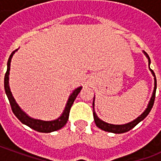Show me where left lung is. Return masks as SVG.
I'll return each instance as SVG.
<instances>
[{
    "mask_svg": "<svg viewBox=\"0 0 161 161\" xmlns=\"http://www.w3.org/2000/svg\"><path fill=\"white\" fill-rule=\"evenodd\" d=\"M145 53L146 57L148 58V64H150L151 63V61H150V58L147 55V53ZM149 69H150V67H149ZM151 72H152L153 76L154 77V89H153V92L152 97H151V99H150V101L148 103V105H147V108H146V110L143 113H142V115L138 116L137 118L134 120V121H132L131 122H128V123H126V124H122V125H114V124H109V123H107V122H105V121H102L101 119H99L97 117V115L96 114V112L94 110V101H93V115H94V121L96 125L97 126L98 128H101L102 130H104V131L107 132H110V133H115V134H121V133H125V132H128L129 131L130 129L135 127L136 125L138 124L140 121H142V120H144V119L147 117V115H148L149 112L151 111V109H152L153 106V103H154V99H155V92H156V87H157V82H156V77H155V74L153 72V70H151ZM95 100V97H94Z\"/></svg>",
    "mask_w": 161,
    "mask_h": 161,
    "instance_id": "left-lung-1",
    "label": "left lung"
}]
</instances>
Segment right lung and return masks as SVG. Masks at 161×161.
Segmentation results:
<instances>
[{
	"mask_svg": "<svg viewBox=\"0 0 161 161\" xmlns=\"http://www.w3.org/2000/svg\"><path fill=\"white\" fill-rule=\"evenodd\" d=\"M17 50L14 51L11 55L9 57L8 61V69H7V72L5 74V77H4V88H5V92L7 94V97L8 98L9 103L11 105V108H12L14 114L15 115L17 118L19 119V121L22 122L23 124L28 126L29 128H33L34 130H36L40 133H51V132L56 131L58 130L60 128H62L66 124L68 118H69V113H70V109L71 106L73 104L75 99L77 97V95L79 94V92L82 90V87H78L75 89L72 93L70 95V97L68 98V101L65 105V108L64 109V112L62 115H60L59 117L56 120L53 121H42V120H38V119H33L30 117L26 115L25 112L23 111L21 108H19V106L17 104V103L14 100V98L13 97L12 92L10 91L9 88V70H10V63H11V59H12L13 55L14 54Z\"/></svg>",
	"mask_w": 161,
	"mask_h": 161,
	"instance_id": "obj_1",
	"label": "right lung"
}]
</instances>
